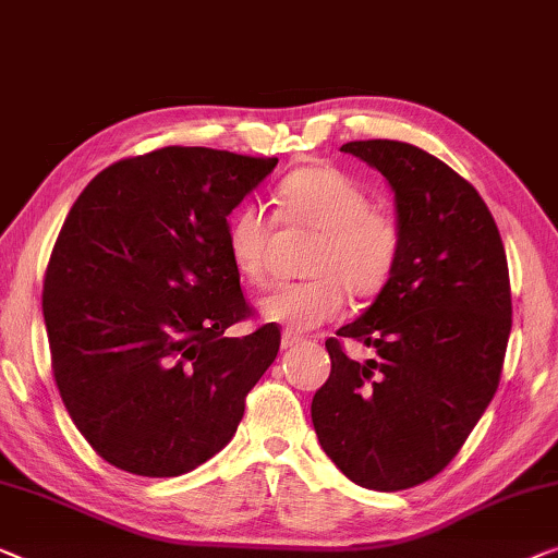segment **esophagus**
<instances>
[{
	"label": "esophagus",
	"instance_id": "34e87169",
	"mask_svg": "<svg viewBox=\"0 0 558 558\" xmlns=\"http://www.w3.org/2000/svg\"><path fill=\"white\" fill-rule=\"evenodd\" d=\"M296 344H302V337L299 335H292V332L281 335V350H292Z\"/></svg>",
	"mask_w": 558,
	"mask_h": 558
}]
</instances>
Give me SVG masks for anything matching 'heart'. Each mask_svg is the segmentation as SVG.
Listing matches in <instances>:
<instances>
[{
	"label": "heart",
	"instance_id": "1",
	"mask_svg": "<svg viewBox=\"0 0 558 558\" xmlns=\"http://www.w3.org/2000/svg\"><path fill=\"white\" fill-rule=\"evenodd\" d=\"M277 219L289 229H312L319 241L306 259L312 279L274 289L259 302L264 319L289 332H310L337 319L347 292L373 299L387 287L402 256V226L373 208V196L332 166H304L274 193ZM277 221L262 206L246 204L231 216L226 244L236 271L252 284L269 277Z\"/></svg>",
	"mask_w": 558,
	"mask_h": 558
}]
</instances>
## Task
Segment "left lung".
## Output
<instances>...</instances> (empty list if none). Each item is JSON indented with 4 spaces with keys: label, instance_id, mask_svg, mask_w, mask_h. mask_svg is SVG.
I'll use <instances>...</instances> for the list:
<instances>
[{
    "label": "left lung",
    "instance_id": "left-lung-1",
    "mask_svg": "<svg viewBox=\"0 0 558 558\" xmlns=\"http://www.w3.org/2000/svg\"><path fill=\"white\" fill-rule=\"evenodd\" d=\"M385 175L402 226L387 287L337 337L375 360L325 347L332 373L314 392L319 446L352 483L405 490L446 468L498 390L511 335V281L498 226L471 183L400 141L344 143Z\"/></svg>",
    "mask_w": 558,
    "mask_h": 558
}]
</instances>
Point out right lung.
<instances>
[{"instance_id":"add662e5","label":"right lung","mask_w":558,"mask_h":558,"mask_svg":"<svg viewBox=\"0 0 558 558\" xmlns=\"http://www.w3.org/2000/svg\"><path fill=\"white\" fill-rule=\"evenodd\" d=\"M279 158L168 148L118 160L85 185L45 271L52 375L72 423L120 471L173 478L233 438L279 352L229 256V216Z\"/></svg>"}]
</instances>
